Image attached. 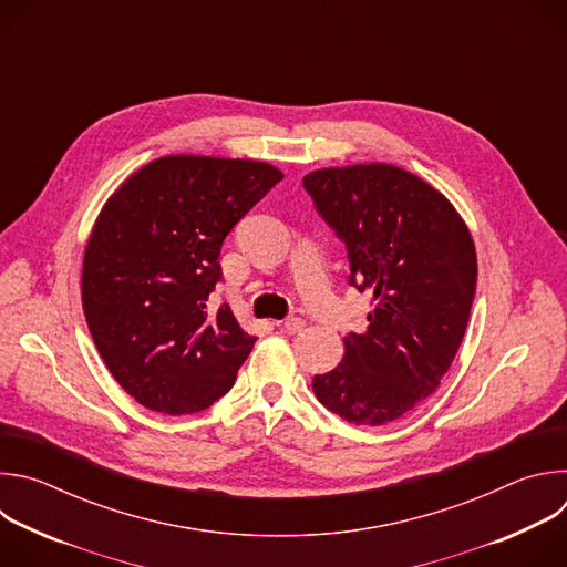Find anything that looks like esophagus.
Returning a JSON list of instances; mask_svg holds the SVG:
<instances>
[{
  "label": "esophagus",
  "instance_id": "obj_1",
  "mask_svg": "<svg viewBox=\"0 0 567 567\" xmlns=\"http://www.w3.org/2000/svg\"><path fill=\"white\" fill-rule=\"evenodd\" d=\"M280 328L289 334H300L305 330V320L302 318H287L285 322H280Z\"/></svg>",
  "mask_w": 567,
  "mask_h": 567
}]
</instances>
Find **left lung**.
Instances as JSON below:
<instances>
[{
	"mask_svg": "<svg viewBox=\"0 0 567 567\" xmlns=\"http://www.w3.org/2000/svg\"><path fill=\"white\" fill-rule=\"evenodd\" d=\"M307 193L346 241L350 285L372 293L368 328L311 381L328 411L381 426L433 394L462 343L477 280L466 221L429 182L392 164L320 168Z\"/></svg>",
	"mask_w": 567,
	"mask_h": 567,
	"instance_id": "8db88e82",
	"label": "left lung"
}]
</instances>
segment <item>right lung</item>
<instances>
[{
  "instance_id": "1",
  "label": "right lung",
  "mask_w": 567,
  "mask_h": 567,
  "mask_svg": "<svg viewBox=\"0 0 567 567\" xmlns=\"http://www.w3.org/2000/svg\"><path fill=\"white\" fill-rule=\"evenodd\" d=\"M285 175L265 161L158 156L103 204L83 258V311L101 359L141 406L190 415L235 383L256 337L224 302V237Z\"/></svg>"
}]
</instances>
